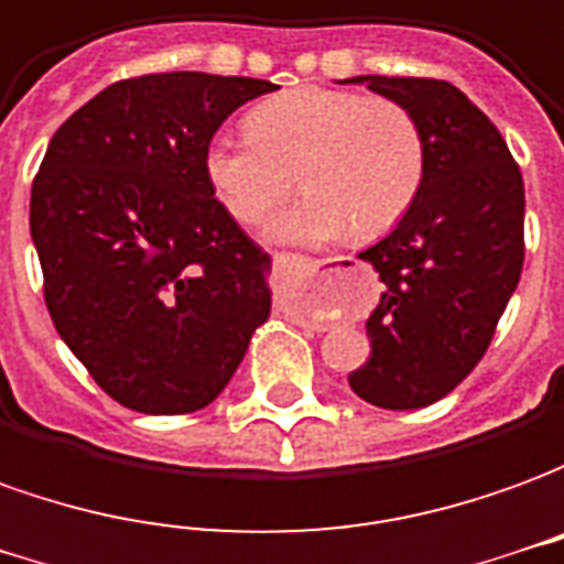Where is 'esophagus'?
I'll list each match as a JSON object with an SVG mask.
<instances>
[{
    "label": "esophagus",
    "instance_id": "1",
    "mask_svg": "<svg viewBox=\"0 0 564 564\" xmlns=\"http://www.w3.org/2000/svg\"><path fill=\"white\" fill-rule=\"evenodd\" d=\"M343 263H346V258H322V261H313V267H318L322 273H334Z\"/></svg>",
    "mask_w": 564,
    "mask_h": 564
}]
</instances>
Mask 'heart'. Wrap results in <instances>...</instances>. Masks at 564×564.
<instances>
[{"label": "heart", "mask_w": 564, "mask_h": 564, "mask_svg": "<svg viewBox=\"0 0 564 564\" xmlns=\"http://www.w3.org/2000/svg\"><path fill=\"white\" fill-rule=\"evenodd\" d=\"M246 127L249 135L212 139L203 175L239 225H254L285 199L294 173L306 197L267 225L279 242L382 237L425 182V135L394 99L303 84L258 102Z\"/></svg>", "instance_id": "1"}]
</instances>
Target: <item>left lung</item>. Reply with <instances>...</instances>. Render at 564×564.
I'll list each match as a JSON object with an SVG mask.
<instances>
[{
	"instance_id": "1",
	"label": "left lung",
	"mask_w": 564,
	"mask_h": 564,
	"mask_svg": "<svg viewBox=\"0 0 564 564\" xmlns=\"http://www.w3.org/2000/svg\"><path fill=\"white\" fill-rule=\"evenodd\" d=\"M413 111L425 135V182L389 237L358 258L382 294L367 318L370 358L349 386L382 410L441 401L477 367L522 273L525 187L507 142L449 82L355 75Z\"/></svg>"
}]
</instances>
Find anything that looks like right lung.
Returning <instances> with one entry per match:
<instances>
[{"mask_svg": "<svg viewBox=\"0 0 564 564\" xmlns=\"http://www.w3.org/2000/svg\"><path fill=\"white\" fill-rule=\"evenodd\" d=\"M275 84L163 72L106 87L59 127L30 197L45 303L72 355L135 413L212 403L270 315V254L215 199L203 154Z\"/></svg>", "mask_w": 564, "mask_h": 564, "instance_id": "right-lung-1", "label": "right lung"}]
</instances>
